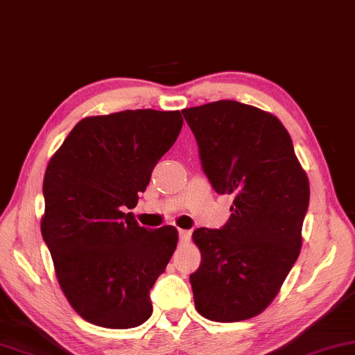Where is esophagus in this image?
Here are the masks:
<instances>
[{"instance_id": "1", "label": "esophagus", "mask_w": 355, "mask_h": 355, "mask_svg": "<svg viewBox=\"0 0 355 355\" xmlns=\"http://www.w3.org/2000/svg\"><path fill=\"white\" fill-rule=\"evenodd\" d=\"M178 237H180L182 242H188L191 237V230H185V229H178Z\"/></svg>"}]
</instances>
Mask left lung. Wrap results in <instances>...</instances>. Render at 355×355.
I'll use <instances>...</instances> for the list:
<instances>
[{
    "instance_id": "1",
    "label": "left lung",
    "mask_w": 355,
    "mask_h": 355,
    "mask_svg": "<svg viewBox=\"0 0 355 355\" xmlns=\"http://www.w3.org/2000/svg\"><path fill=\"white\" fill-rule=\"evenodd\" d=\"M202 172L217 195H232L220 229H196L201 264L190 276L196 310L232 323L271 304L294 266L309 209V178L284 125L235 101L182 110Z\"/></svg>"
}]
</instances>
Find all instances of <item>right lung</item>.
Returning <instances> with one entry per match:
<instances>
[{"mask_svg":"<svg viewBox=\"0 0 355 355\" xmlns=\"http://www.w3.org/2000/svg\"><path fill=\"white\" fill-rule=\"evenodd\" d=\"M182 125L178 110L89 116L50 159L42 237L61 291L89 323L128 329L153 313L149 292L177 248V229H146L123 211L138 205Z\"/></svg>","mask_w":355,"mask_h":355,"instance_id":"obj_1","label":"right lung"}]
</instances>
